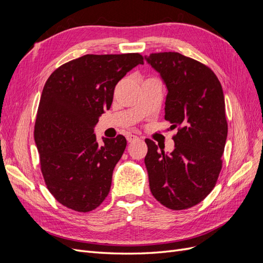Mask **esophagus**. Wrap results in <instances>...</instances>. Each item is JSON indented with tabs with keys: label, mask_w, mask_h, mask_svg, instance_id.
<instances>
[{
	"label": "esophagus",
	"mask_w": 263,
	"mask_h": 263,
	"mask_svg": "<svg viewBox=\"0 0 263 263\" xmlns=\"http://www.w3.org/2000/svg\"><path fill=\"white\" fill-rule=\"evenodd\" d=\"M127 141H128V142H134V141H136L137 139H139L137 136H136V135H133V134H128V135H127Z\"/></svg>",
	"instance_id": "obj_1"
}]
</instances>
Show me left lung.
<instances>
[{
	"mask_svg": "<svg viewBox=\"0 0 263 263\" xmlns=\"http://www.w3.org/2000/svg\"><path fill=\"white\" fill-rule=\"evenodd\" d=\"M145 59L168 91L164 118L179 127L172 153L145 140L150 191L165 208L185 210L211 193L221 170L228 129L224 93L213 71L192 58L169 51Z\"/></svg>",
	"mask_w": 263,
	"mask_h": 263,
	"instance_id": "1",
	"label": "left lung"
}]
</instances>
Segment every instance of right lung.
<instances>
[{
	"label": "right lung",
	"instance_id": "add662e5",
	"mask_svg": "<svg viewBox=\"0 0 263 263\" xmlns=\"http://www.w3.org/2000/svg\"><path fill=\"white\" fill-rule=\"evenodd\" d=\"M138 65L139 53L85 54L55 69L44 86L35 142L46 185L68 209L90 212L109 193L127 142L118 135L100 146L94 127L112 105L117 82Z\"/></svg>",
	"mask_w": 263,
	"mask_h": 263
}]
</instances>
